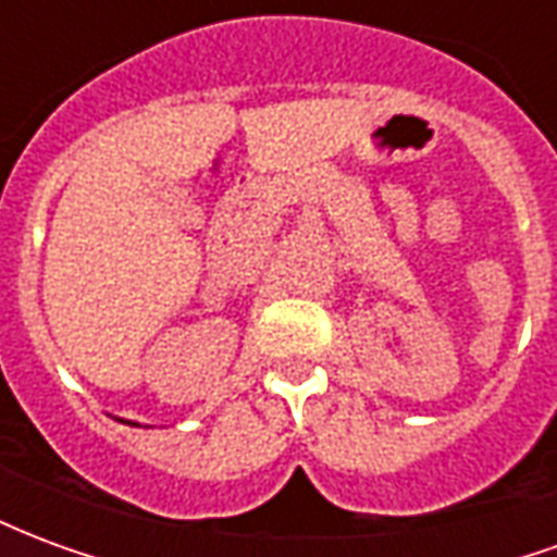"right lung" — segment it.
Segmentation results:
<instances>
[{"instance_id":"right-lung-1","label":"right lung","mask_w":557,"mask_h":557,"mask_svg":"<svg viewBox=\"0 0 557 557\" xmlns=\"http://www.w3.org/2000/svg\"><path fill=\"white\" fill-rule=\"evenodd\" d=\"M115 420H122V423H127V426H139L137 420H125V418H115Z\"/></svg>"}]
</instances>
